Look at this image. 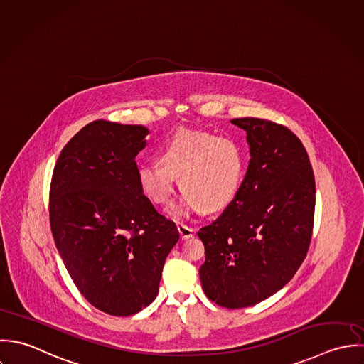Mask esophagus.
Returning a JSON list of instances; mask_svg holds the SVG:
<instances>
[{
    "mask_svg": "<svg viewBox=\"0 0 364 364\" xmlns=\"http://www.w3.org/2000/svg\"><path fill=\"white\" fill-rule=\"evenodd\" d=\"M177 230H178L181 239H188L196 233V230L191 226H187V225H183V223L177 225Z\"/></svg>",
    "mask_w": 364,
    "mask_h": 364,
    "instance_id": "1",
    "label": "esophagus"
}]
</instances>
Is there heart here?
Wrapping results in <instances>:
<instances>
[{
  "mask_svg": "<svg viewBox=\"0 0 364 364\" xmlns=\"http://www.w3.org/2000/svg\"><path fill=\"white\" fill-rule=\"evenodd\" d=\"M159 163L138 168V183L153 204H170L176 191V177L184 194L168 215L181 220L196 213L218 211L237 196L246 173V151L230 136L183 129L171 135L159 149Z\"/></svg>",
  "mask_w": 364,
  "mask_h": 364,
  "instance_id": "heart-1",
  "label": "heart"
}]
</instances>
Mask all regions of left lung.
<instances>
[{"instance_id":"1","label":"left lung","mask_w":364,"mask_h":364,"mask_svg":"<svg viewBox=\"0 0 364 364\" xmlns=\"http://www.w3.org/2000/svg\"><path fill=\"white\" fill-rule=\"evenodd\" d=\"M230 122L246 131L247 171L235 200L198 236L205 246L203 290L236 309L282 290L299 269L312 236L315 178L289 128L259 118Z\"/></svg>"}]
</instances>
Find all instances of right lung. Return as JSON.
Wrapping results in <instances>:
<instances>
[{
	"instance_id": "obj_1",
	"label": "right lung",
	"mask_w": 364,
	"mask_h": 364,
	"mask_svg": "<svg viewBox=\"0 0 364 364\" xmlns=\"http://www.w3.org/2000/svg\"><path fill=\"white\" fill-rule=\"evenodd\" d=\"M147 128L94 121L63 147L50 183V228L82 296L97 309L129 316L159 292L176 223L160 215L138 183L136 154Z\"/></svg>"
}]
</instances>
